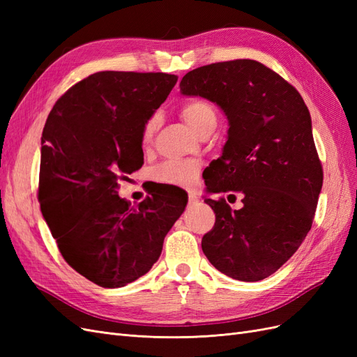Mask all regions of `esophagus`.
<instances>
[{"mask_svg":"<svg viewBox=\"0 0 357 357\" xmlns=\"http://www.w3.org/2000/svg\"><path fill=\"white\" fill-rule=\"evenodd\" d=\"M195 202H198V197L195 195V193H189V204H195Z\"/></svg>","mask_w":357,"mask_h":357,"instance_id":"1","label":"esophagus"}]
</instances>
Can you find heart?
I'll use <instances>...</instances> for the list:
<instances>
[{
	"label": "heart",
	"instance_id": "b5f03b06",
	"mask_svg": "<svg viewBox=\"0 0 357 357\" xmlns=\"http://www.w3.org/2000/svg\"><path fill=\"white\" fill-rule=\"evenodd\" d=\"M181 117L185 119L188 125L201 135L207 129H214L218 122V110L213 102L204 98H193L186 101L180 109ZM159 125V114L155 113L150 116L143 125L142 142L149 144L156 132ZM199 172V164L197 160H167L153 171V178L160 185L169 186H192L197 181Z\"/></svg>",
	"mask_w": 357,
	"mask_h": 357
}]
</instances>
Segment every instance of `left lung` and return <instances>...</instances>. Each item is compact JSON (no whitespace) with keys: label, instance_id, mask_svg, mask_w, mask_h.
Listing matches in <instances>:
<instances>
[{"label":"left lung","instance_id":"1","mask_svg":"<svg viewBox=\"0 0 357 357\" xmlns=\"http://www.w3.org/2000/svg\"><path fill=\"white\" fill-rule=\"evenodd\" d=\"M183 95L218 104L228 117V142L204 171L207 190L241 195L243 208L205 198L215 223L202 236L214 268L241 282H259L286 264L314 219L323 169L311 117L299 92L253 59L215 62L189 71Z\"/></svg>","mask_w":357,"mask_h":357}]
</instances>
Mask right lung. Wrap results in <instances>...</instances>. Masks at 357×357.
<instances>
[{
	"label": "right lung",
	"mask_w": 357,
	"mask_h": 357,
	"mask_svg": "<svg viewBox=\"0 0 357 357\" xmlns=\"http://www.w3.org/2000/svg\"><path fill=\"white\" fill-rule=\"evenodd\" d=\"M167 73L100 71L53 105L41 137L38 201L66 262L101 287L132 283L158 261L188 193L153 192L137 207L119 180L142 168V131L177 83Z\"/></svg>",
	"instance_id": "obj_1"
}]
</instances>
